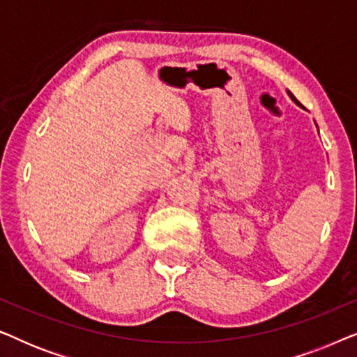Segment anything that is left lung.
Wrapping results in <instances>:
<instances>
[{"mask_svg": "<svg viewBox=\"0 0 357 357\" xmlns=\"http://www.w3.org/2000/svg\"><path fill=\"white\" fill-rule=\"evenodd\" d=\"M287 96H289V97H291V99H292V102H294V104H297V105H299V107H301V104H299V100H297V99H296V97L291 94V91H287Z\"/></svg>", "mask_w": 357, "mask_h": 357, "instance_id": "left-lung-1", "label": "left lung"}]
</instances>
